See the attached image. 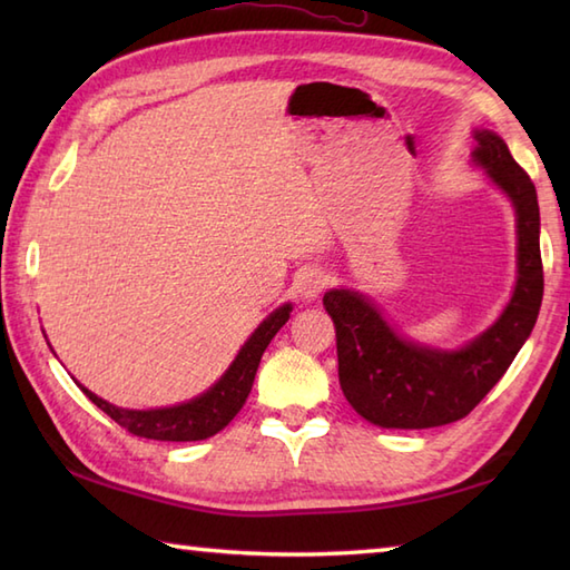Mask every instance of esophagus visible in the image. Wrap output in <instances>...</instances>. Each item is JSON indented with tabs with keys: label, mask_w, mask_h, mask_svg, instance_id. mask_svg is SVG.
Returning a JSON list of instances; mask_svg holds the SVG:
<instances>
[{
	"label": "esophagus",
	"mask_w": 570,
	"mask_h": 570,
	"mask_svg": "<svg viewBox=\"0 0 570 570\" xmlns=\"http://www.w3.org/2000/svg\"><path fill=\"white\" fill-rule=\"evenodd\" d=\"M325 282H328V276H325V272H321V269H304V272L296 276L294 288H296V294L304 298V301H313L325 288Z\"/></svg>",
	"instance_id": "34e87169"
}]
</instances>
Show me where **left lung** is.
I'll return each mask as SVG.
<instances>
[{"label":"left lung","instance_id":"left-lung-1","mask_svg":"<svg viewBox=\"0 0 570 570\" xmlns=\"http://www.w3.org/2000/svg\"><path fill=\"white\" fill-rule=\"evenodd\" d=\"M472 164L498 186L517 215V282L500 318L460 347L409 341L374 301L331 288L323 306L335 323L341 390L362 419L382 429H433L468 416L512 365L543 296L539 200L531 178L492 129H472Z\"/></svg>","mask_w":570,"mask_h":570}]
</instances>
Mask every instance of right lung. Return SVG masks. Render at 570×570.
<instances>
[{"instance_id":"obj_1","label":"right lung","mask_w":570,"mask_h":570,"mask_svg":"<svg viewBox=\"0 0 570 570\" xmlns=\"http://www.w3.org/2000/svg\"><path fill=\"white\" fill-rule=\"evenodd\" d=\"M292 304L278 306L266 316L254 333L247 337V343L239 347L233 365L225 370V374L213 386H208L203 394L193 396L190 402L176 404V406H161V409H122L110 402H105L98 394H92L88 386L76 382L82 394L90 402L102 409L107 416L115 419L119 426L129 433L141 435V439L151 441H203L210 439L217 431H223L229 421L237 416L242 404L247 402L252 392L254 374H257L259 360L264 355L266 345L272 337L282 331V325L292 318Z\"/></svg>"}]
</instances>
